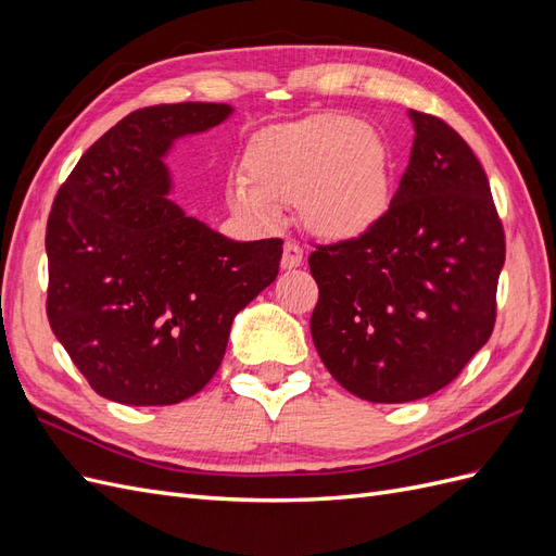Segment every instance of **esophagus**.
Returning <instances> with one entry per match:
<instances>
[{"label":"esophagus","mask_w":556,"mask_h":556,"mask_svg":"<svg viewBox=\"0 0 556 556\" xmlns=\"http://www.w3.org/2000/svg\"><path fill=\"white\" fill-rule=\"evenodd\" d=\"M304 262V250H301L299 243L288 241L282 248V268H296Z\"/></svg>","instance_id":"esophagus-1"}]
</instances>
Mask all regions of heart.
Instances as JSON below:
<instances>
[{
	"label": "heart",
	"instance_id": "heart-1",
	"mask_svg": "<svg viewBox=\"0 0 556 556\" xmlns=\"http://www.w3.org/2000/svg\"><path fill=\"white\" fill-rule=\"evenodd\" d=\"M245 180L227 197L239 215L276 223L280 204L296 201L304 225L325 239H357L390 208L392 160L380 131L343 113L266 127L243 155Z\"/></svg>",
	"mask_w": 556,
	"mask_h": 556
}]
</instances>
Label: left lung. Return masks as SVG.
<instances>
[{
    "label": "left lung",
    "mask_w": 556,
    "mask_h": 556,
    "mask_svg": "<svg viewBox=\"0 0 556 556\" xmlns=\"http://www.w3.org/2000/svg\"><path fill=\"white\" fill-rule=\"evenodd\" d=\"M406 174L382 220L317 245L311 333L348 392L406 403L443 390L490 341L506 233L473 150L441 117L410 111Z\"/></svg>",
    "instance_id": "obj_1"
}]
</instances>
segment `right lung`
<instances>
[{
  "mask_svg": "<svg viewBox=\"0 0 556 556\" xmlns=\"http://www.w3.org/2000/svg\"><path fill=\"white\" fill-rule=\"evenodd\" d=\"M227 104L129 113L62 182L46 227L48 323L92 390L172 406L223 364L233 315L278 276L282 241H231L166 199L162 157Z\"/></svg>",
  "mask_w": 556,
  "mask_h": 556,
  "instance_id": "1",
  "label": "right lung"
}]
</instances>
